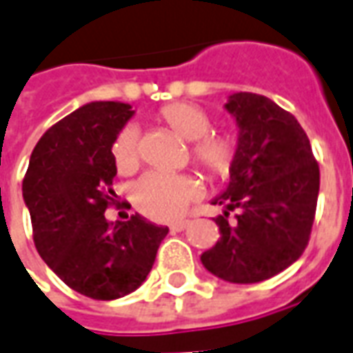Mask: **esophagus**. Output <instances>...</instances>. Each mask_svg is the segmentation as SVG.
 Masks as SVG:
<instances>
[{
  "label": "esophagus",
  "mask_w": 353,
  "mask_h": 353,
  "mask_svg": "<svg viewBox=\"0 0 353 353\" xmlns=\"http://www.w3.org/2000/svg\"><path fill=\"white\" fill-rule=\"evenodd\" d=\"M189 227V221L187 219H181V221H174L170 225V230H174V232H181L183 229Z\"/></svg>",
  "instance_id": "1"
}]
</instances>
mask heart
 I'll list each match as a JSON object with an SVG mask.
<instances>
[{
  "label": "heart",
  "instance_id": "obj_1",
  "mask_svg": "<svg viewBox=\"0 0 353 353\" xmlns=\"http://www.w3.org/2000/svg\"><path fill=\"white\" fill-rule=\"evenodd\" d=\"M161 121L170 130L185 141L192 143V161L204 168L210 176H225L232 166L236 154V141L230 134H208L212 119L204 109L192 103L176 101L161 109ZM113 159L121 174H130L138 168L139 147L138 130L126 126L119 132L113 141ZM200 185L196 179L166 172H147L134 185L132 199L147 217L157 221H172L183 214L185 208L200 196Z\"/></svg>",
  "mask_w": 353,
  "mask_h": 353
}]
</instances>
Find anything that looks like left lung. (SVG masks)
I'll list each match as a JSON object with an SVG mask.
<instances>
[{
	"mask_svg": "<svg viewBox=\"0 0 353 353\" xmlns=\"http://www.w3.org/2000/svg\"><path fill=\"white\" fill-rule=\"evenodd\" d=\"M225 109L238 126L227 189L212 200L221 238L200 255L208 272L230 283H257L293 265L310 238L319 166L295 117L270 98L230 94ZM237 210L234 222L228 212Z\"/></svg>",
	"mask_w": 353,
	"mask_h": 353,
	"instance_id": "obj_1",
	"label": "left lung"
}]
</instances>
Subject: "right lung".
Returning <instances> with one entry per match:
<instances>
[{
  "label": "right lung",
  "instance_id": "add662e5",
  "mask_svg": "<svg viewBox=\"0 0 353 353\" xmlns=\"http://www.w3.org/2000/svg\"><path fill=\"white\" fill-rule=\"evenodd\" d=\"M130 103L90 101L45 132L30 157L22 196L41 259L65 285L96 301L128 295L145 281L168 227L139 214L115 225L113 141Z\"/></svg>",
  "mask_w": 353,
  "mask_h": 353
}]
</instances>
